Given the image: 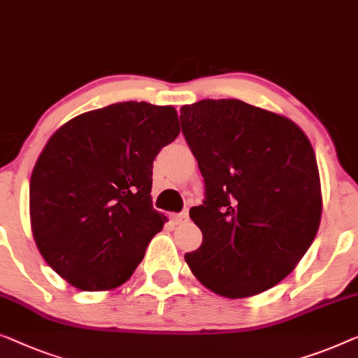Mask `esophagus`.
I'll return each instance as SVG.
<instances>
[{"label":"esophagus","mask_w":358,"mask_h":358,"mask_svg":"<svg viewBox=\"0 0 358 358\" xmlns=\"http://www.w3.org/2000/svg\"><path fill=\"white\" fill-rule=\"evenodd\" d=\"M171 221L174 224H184V222L189 221V215L187 213H178V215H171Z\"/></svg>","instance_id":"34e87169"}]
</instances>
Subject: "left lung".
<instances>
[{"label": "left lung", "instance_id": "1", "mask_svg": "<svg viewBox=\"0 0 358 358\" xmlns=\"http://www.w3.org/2000/svg\"><path fill=\"white\" fill-rule=\"evenodd\" d=\"M180 124L206 190L189 213L203 236L184 257L190 271L226 299L268 291L318 232L323 196L312 143L292 119L234 98L184 105Z\"/></svg>", "mask_w": 358, "mask_h": 358}]
</instances>
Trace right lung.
<instances>
[{"mask_svg":"<svg viewBox=\"0 0 358 358\" xmlns=\"http://www.w3.org/2000/svg\"><path fill=\"white\" fill-rule=\"evenodd\" d=\"M174 106L122 101L63 124L30 178V226L45 262L80 291H111L168 217L152 206L153 159L179 136Z\"/></svg>","mask_w":358,"mask_h":358,"instance_id":"add662e5","label":"right lung"}]
</instances>
